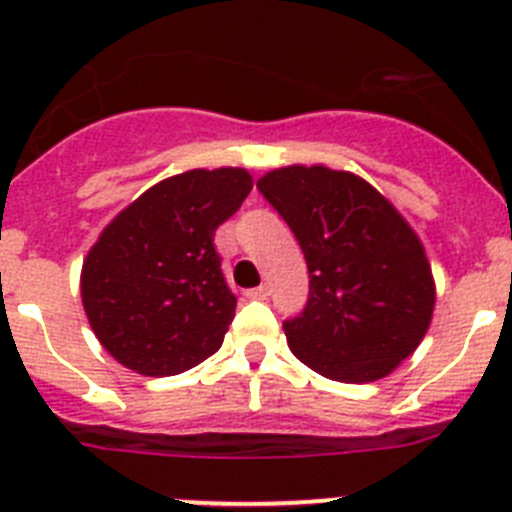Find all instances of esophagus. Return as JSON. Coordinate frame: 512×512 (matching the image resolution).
<instances>
[{"mask_svg": "<svg viewBox=\"0 0 512 512\" xmlns=\"http://www.w3.org/2000/svg\"><path fill=\"white\" fill-rule=\"evenodd\" d=\"M246 295L251 297V300H269V287H266V284H261V287L248 289Z\"/></svg>", "mask_w": 512, "mask_h": 512, "instance_id": "34e87169", "label": "esophagus"}]
</instances>
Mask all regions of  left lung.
Instances as JSON below:
<instances>
[{
    "label": "left lung",
    "mask_w": 512,
    "mask_h": 512,
    "mask_svg": "<svg viewBox=\"0 0 512 512\" xmlns=\"http://www.w3.org/2000/svg\"><path fill=\"white\" fill-rule=\"evenodd\" d=\"M256 187L292 228L310 271L305 310L284 323L292 354L336 382L395 372L428 333L436 305L418 233L351 171L282 166Z\"/></svg>",
    "instance_id": "left-lung-1"
}]
</instances>
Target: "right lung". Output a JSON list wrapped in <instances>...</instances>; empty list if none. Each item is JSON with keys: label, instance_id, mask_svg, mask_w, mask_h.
Here are the masks:
<instances>
[{"label": "right lung", "instance_id": "obj_1", "mask_svg": "<svg viewBox=\"0 0 512 512\" xmlns=\"http://www.w3.org/2000/svg\"><path fill=\"white\" fill-rule=\"evenodd\" d=\"M251 187L235 166L184 171L99 233L81 266V302L112 359L143 377H174L223 346L235 295L212 238Z\"/></svg>", "mask_w": 512, "mask_h": 512}]
</instances>
